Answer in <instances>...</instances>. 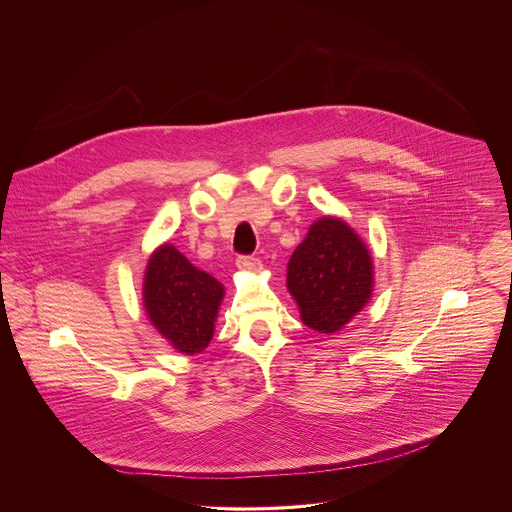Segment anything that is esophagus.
Segmentation results:
<instances>
[{
    "label": "esophagus",
    "mask_w": 512,
    "mask_h": 512,
    "mask_svg": "<svg viewBox=\"0 0 512 512\" xmlns=\"http://www.w3.org/2000/svg\"><path fill=\"white\" fill-rule=\"evenodd\" d=\"M236 266H238L240 270H248V272H258V270H262V262H260L258 258H254V256H240V258L236 260Z\"/></svg>",
    "instance_id": "obj_1"
}]
</instances>
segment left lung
Segmentation results:
<instances>
[{"label":"left lung","instance_id":"8db88e82","mask_svg":"<svg viewBox=\"0 0 512 512\" xmlns=\"http://www.w3.org/2000/svg\"><path fill=\"white\" fill-rule=\"evenodd\" d=\"M288 290L307 327L339 331L372 293V258L365 242L343 220H317L290 258Z\"/></svg>","mask_w":512,"mask_h":512}]
</instances>
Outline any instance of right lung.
I'll use <instances>...</instances> for the list:
<instances>
[{
	"instance_id": "1",
	"label": "right lung",
	"mask_w": 512,
	"mask_h": 512,
	"mask_svg": "<svg viewBox=\"0 0 512 512\" xmlns=\"http://www.w3.org/2000/svg\"><path fill=\"white\" fill-rule=\"evenodd\" d=\"M222 295L219 282L171 244L161 246L147 264L144 303L149 321L185 355L201 353L211 343Z\"/></svg>"
}]
</instances>
